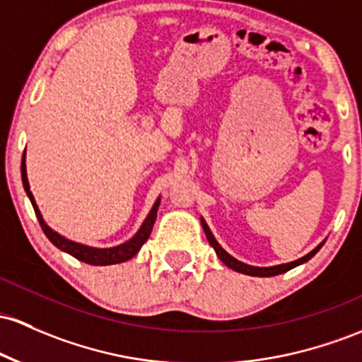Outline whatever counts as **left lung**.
Wrapping results in <instances>:
<instances>
[{"label":"left lung","instance_id":"8db88e82","mask_svg":"<svg viewBox=\"0 0 362 362\" xmlns=\"http://www.w3.org/2000/svg\"><path fill=\"white\" fill-rule=\"evenodd\" d=\"M201 225H202V228H204L206 239H208L209 244H211V247L214 249V252H216V256L220 257L221 263L228 266V268H232L233 272H239V273H244V275H251V276H275V275H281V273L288 272V269L296 268V266L303 264V263H305V261L311 259V257L315 256L317 251H320L321 245H323V242H321V244L316 245V247L313 249L311 252H308V254H305V256L299 257V259L291 261V263L275 264V266H251V264L242 263V261H239V259H235V257H233V256H230V254L226 252L220 244H218V240L214 239V235L211 233V230H209L208 223H206V221H204V218H201Z\"/></svg>","mask_w":362,"mask_h":362}]
</instances>
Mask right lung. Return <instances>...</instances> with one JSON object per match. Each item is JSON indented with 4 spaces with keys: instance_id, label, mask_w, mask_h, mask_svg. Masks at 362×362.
Segmentation results:
<instances>
[{
    "instance_id": "obj_1",
    "label": "right lung",
    "mask_w": 362,
    "mask_h": 362,
    "mask_svg": "<svg viewBox=\"0 0 362 362\" xmlns=\"http://www.w3.org/2000/svg\"><path fill=\"white\" fill-rule=\"evenodd\" d=\"M20 172H22V184L23 189H25L27 197H29L30 202H33V208L35 211V216H37L39 225H41L42 232L46 233V237L57 245L58 249H62L63 252L70 254V256L77 257L78 261H84L87 264H94V266H108V264H118V263H125V261L132 259L136 254L141 251V247L144 245V242L149 239L151 230H153L154 221H156V214H158V208H160L161 197H158L154 201L153 208L146 216V220L142 221V225L139 226V230L134 233V237H130L129 240H125L123 244L115 245V247H90V245L81 244V242H75L63 237L62 233L54 232L49 225L46 223L45 218H42L41 211L37 208V202H35L33 192H30V185H29V178H27V166H25V151H23L22 156V166H20Z\"/></svg>"
}]
</instances>
